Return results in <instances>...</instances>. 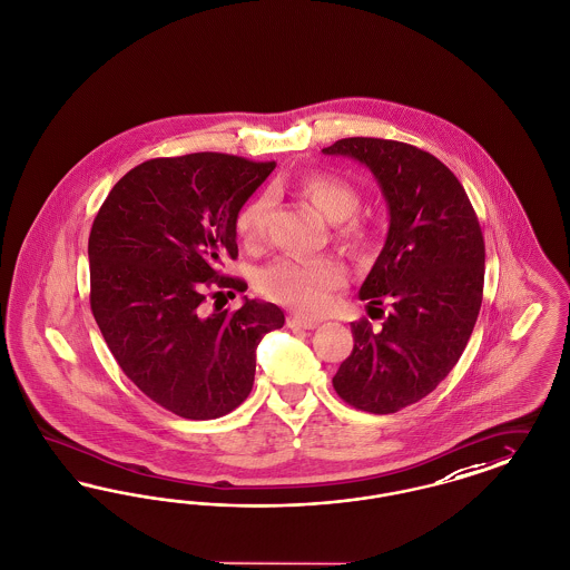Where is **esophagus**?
Masks as SVG:
<instances>
[{
	"mask_svg": "<svg viewBox=\"0 0 570 570\" xmlns=\"http://www.w3.org/2000/svg\"><path fill=\"white\" fill-rule=\"evenodd\" d=\"M287 325L292 327V330H315L320 322L317 320H306V317H297V315H292V317H287Z\"/></svg>",
	"mask_w": 570,
	"mask_h": 570,
	"instance_id": "obj_1",
	"label": "esophagus"
}]
</instances>
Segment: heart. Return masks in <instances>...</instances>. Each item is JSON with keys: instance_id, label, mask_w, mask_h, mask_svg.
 Returning <instances> with one entry per match:
<instances>
[{"instance_id": "1", "label": "heart", "mask_w": 570, "mask_h": 570, "mask_svg": "<svg viewBox=\"0 0 570 570\" xmlns=\"http://www.w3.org/2000/svg\"><path fill=\"white\" fill-rule=\"evenodd\" d=\"M297 194L308 199L327 222L336 223V240L353 250L372 245L374 232L368 223L353 217L360 208L357 187L332 173H313L297 180ZM271 196L259 194L238 210L236 232L257 243L266 232ZM347 281L345 266L334 257H296L285 255L274 259L257 276V289L278 304L292 306L302 313H322L332 294Z\"/></svg>"}]
</instances>
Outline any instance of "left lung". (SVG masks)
I'll list each match as a JSON object with an SVG mask.
<instances>
[{
    "mask_svg": "<svg viewBox=\"0 0 570 570\" xmlns=\"http://www.w3.org/2000/svg\"><path fill=\"white\" fill-rule=\"evenodd\" d=\"M323 153L364 164L390 208L385 247L360 297L392 311L379 332L368 320L351 323L355 345L332 383L360 411L396 413L434 392L466 348L483 299L481 225L455 174L425 150L343 138Z\"/></svg>",
    "mask_w": 570,
    "mask_h": 570,
    "instance_id": "8db88e82",
    "label": "left lung"
}]
</instances>
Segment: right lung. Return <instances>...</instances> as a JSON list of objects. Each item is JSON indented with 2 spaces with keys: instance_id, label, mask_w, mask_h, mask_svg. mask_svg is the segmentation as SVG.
Returning a JSON list of instances; mask_svg holds the SVG:
<instances>
[{
  "instance_id": "obj_1",
  "label": "right lung",
  "mask_w": 570,
  "mask_h": 570,
  "mask_svg": "<svg viewBox=\"0 0 570 570\" xmlns=\"http://www.w3.org/2000/svg\"><path fill=\"white\" fill-rule=\"evenodd\" d=\"M225 153L149 159L112 187L89 234L91 313L117 364L147 396L185 420L240 406L255 348L283 327L273 302L202 313L210 283L245 292L219 271L238 257L236 215L274 170Z\"/></svg>"
}]
</instances>
